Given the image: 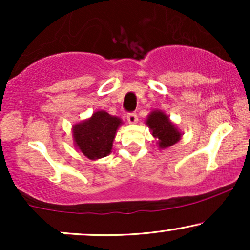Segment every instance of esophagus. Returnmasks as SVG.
<instances>
[{"instance_id":"obj_1","label":"esophagus","mask_w":250,"mask_h":250,"mask_svg":"<svg viewBox=\"0 0 250 250\" xmlns=\"http://www.w3.org/2000/svg\"><path fill=\"white\" fill-rule=\"evenodd\" d=\"M127 120L130 125H135L137 122V114L136 113H128Z\"/></svg>"}]
</instances>
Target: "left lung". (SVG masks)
Here are the masks:
<instances>
[{"mask_svg":"<svg viewBox=\"0 0 250 250\" xmlns=\"http://www.w3.org/2000/svg\"><path fill=\"white\" fill-rule=\"evenodd\" d=\"M148 127L150 128L151 134L155 139L159 140L160 148H168L173 146L181 139V133L170 122L168 116L161 110H155L147 120Z\"/></svg>","mask_w":250,"mask_h":250,"instance_id":"8db88e82","label":"left lung"}]
</instances>
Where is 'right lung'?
I'll return each mask as SVG.
<instances>
[{"label": "right lung", "mask_w": 250, "mask_h": 250, "mask_svg": "<svg viewBox=\"0 0 250 250\" xmlns=\"http://www.w3.org/2000/svg\"><path fill=\"white\" fill-rule=\"evenodd\" d=\"M121 120L105 111H96L73 129L76 147L90 160L101 159L110 154L113 141Z\"/></svg>", "instance_id": "add662e5"}]
</instances>
